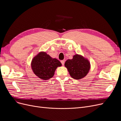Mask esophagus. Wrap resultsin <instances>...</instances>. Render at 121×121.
Returning <instances> with one entry per match:
<instances>
[{
    "label": "esophagus",
    "instance_id": "esophagus-1",
    "mask_svg": "<svg viewBox=\"0 0 121 121\" xmlns=\"http://www.w3.org/2000/svg\"><path fill=\"white\" fill-rule=\"evenodd\" d=\"M61 63H62V65L63 66H64V64H65V61H64V60H62V61H61Z\"/></svg>",
    "mask_w": 121,
    "mask_h": 121
}]
</instances>
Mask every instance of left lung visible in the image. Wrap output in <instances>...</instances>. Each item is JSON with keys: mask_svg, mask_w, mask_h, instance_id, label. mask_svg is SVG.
I'll list each match as a JSON object with an SVG mask.
<instances>
[{"mask_svg": "<svg viewBox=\"0 0 121 121\" xmlns=\"http://www.w3.org/2000/svg\"><path fill=\"white\" fill-rule=\"evenodd\" d=\"M65 66L72 78L80 79L87 75L89 71L90 64L87 59L76 54L73 56L72 59H68L66 61Z\"/></svg>", "mask_w": 121, "mask_h": 121, "instance_id": "left-lung-1", "label": "left lung"}]
</instances>
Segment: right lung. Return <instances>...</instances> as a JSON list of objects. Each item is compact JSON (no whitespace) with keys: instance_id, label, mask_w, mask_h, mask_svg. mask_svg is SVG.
<instances>
[{"instance_id":"obj_1","label":"right lung","mask_w":121,"mask_h":121,"mask_svg":"<svg viewBox=\"0 0 121 121\" xmlns=\"http://www.w3.org/2000/svg\"><path fill=\"white\" fill-rule=\"evenodd\" d=\"M61 65L58 60L52 58L43 52L36 56L31 63V67L34 73L43 80H48L53 77L56 68Z\"/></svg>"}]
</instances>
